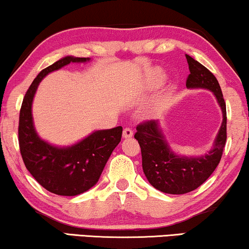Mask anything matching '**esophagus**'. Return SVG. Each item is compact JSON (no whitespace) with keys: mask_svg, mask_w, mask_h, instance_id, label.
<instances>
[{"mask_svg":"<svg viewBox=\"0 0 249 249\" xmlns=\"http://www.w3.org/2000/svg\"><path fill=\"white\" fill-rule=\"evenodd\" d=\"M122 135H124V138H130V137H132L133 132L130 128H124V132H122Z\"/></svg>","mask_w":249,"mask_h":249,"instance_id":"1","label":"esophagus"}]
</instances>
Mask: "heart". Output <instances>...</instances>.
I'll list each match as a JSON object with an SVG mask.
<instances>
[{"instance_id": "b5f03b06", "label": "heart", "mask_w": 249, "mask_h": 249, "mask_svg": "<svg viewBox=\"0 0 249 249\" xmlns=\"http://www.w3.org/2000/svg\"><path fill=\"white\" fill-rule=\"evenodd\" d=\"M161 78H163V74L160 73V74H158V81L161 80Z\"/></svg>"}]
</instances>
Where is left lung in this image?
Returning a JSON list of instances; mask_svg holds the SVG:
<instances>
[{
    "mask_svg": "<svg viewBox=\"0 0 249 249\" xmlns=\"http://www.w3.org/2000/svg\"><path fill=\"white\" fill-rule=\"evenodd\" d=\"M185 57L190 70L186 88L210 89L217 98L223 119L213 148L200 157L178 156L173 153L158 121H143L137 125L135 138L142 149L143 173L155 189L168 194L189 193L203 184L220 163L227 140L226 102L220 85L207 67L189 55Z\"/></svg>",
    "mask_w": 249,
    "mask_h": 249,
    "instance_id": "obj_1",
    "label": "left lung"
}]
</instances>
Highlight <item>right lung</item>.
Masks as SVG:
<instances>
[{
    "label": "right lung",
    "instance_id": "add662e5",
    "mask_svg": "<svg viewBox=\"0 0 249 249\" xmlns=\"http://www.w3.org/2000/svg\"><path fill=\"white\" fill-rule=\"evenodd\" d=\"M89 58L67 56L37 75L24 95L19 117V146L23 163L36 181L49 192L74 196L98 183L113 149L121 142L122 127L98 130L71 147H55L39 138L32 120V101L47 74L71 63Z\"/></svg>",
    "mask_w": 249,
    "mask_h": 249
}]
</instances>
